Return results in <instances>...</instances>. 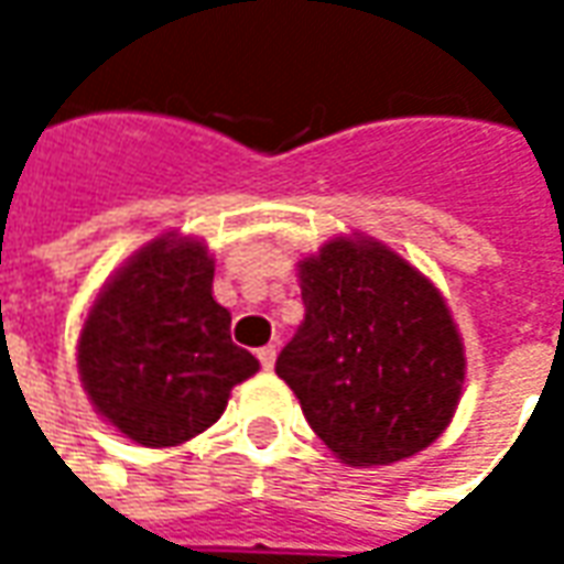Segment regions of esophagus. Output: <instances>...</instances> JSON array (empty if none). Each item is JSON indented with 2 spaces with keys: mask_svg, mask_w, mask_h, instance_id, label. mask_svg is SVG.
<instances>
[{
  "mask_svg": "<svg viewBox=\"0 0 564 564\" xmlns=\"http://www.w3.org/2000/svg\"><path fill=\"white\" fill-rule=\"evenodd\" d=\"M257 356H259V362H262V368L271 371V368H274V359H278V347H274V344H265V347H259Z\"/></svg>",
  "mask_w": 564,
  "mask_h": 564,
  "instance_id": "1",
  "label": "esophagus"
}]
</instances>
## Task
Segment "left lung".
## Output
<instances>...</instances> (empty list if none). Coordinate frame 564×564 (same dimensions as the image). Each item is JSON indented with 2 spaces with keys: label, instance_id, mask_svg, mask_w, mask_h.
Masks as SVG:
<instances>
[{
  "label": "left lung",
  "instance_id": "8db88e82",
  "mask_svg": "<svg viewBox=\"0 0 564 564\" xmlns=\"http://www.w3.org/2000/svg\"><path fill=\"white\" fill-rule=\"evenodd\" d=\"M305 319L278 356L319 441L347 465H390L435 441L459 404L465 350L444 299L371 238L299 262Z\"/></svg>",
  "mask_w": 564,
  "mask_h": 564
}]
</instances>
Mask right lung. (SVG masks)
Here are the masks:
<instances>
[{
  "label": "right lung",
  "instance_id": "right-lung-1",
  "mask_svg": "<svg viewBox=\"0 0 564 564\" xmlns=\"http://www.w3.org/2000/svg\"><path fill=\"white\" fill-rule=\"evenodd\" d=\"M208 247L162 235L96 299L78 371L93 408L141 447H177L220 420L257 356L232 344V317L210 295Z\"/></svg>",
  "mask_w": 564,
  "mask_h": 564
}]
</instances>
